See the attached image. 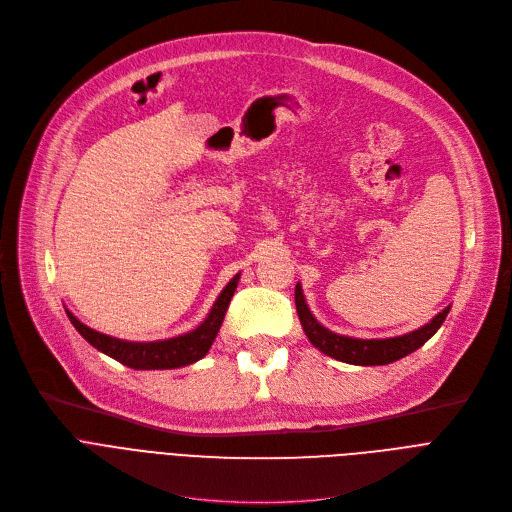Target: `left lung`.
I'll return each mask as SVG.
<instances>
[{"instance_id": "obj_1", "label": "left lung", "mask_w": 512, "mask_h": 512, "mask_svg": "<svg viewBox=\"0 0 512 512\" xmlns=\"http://www.w3.org/2000/svg\"><path fill=\"white\" fill-rule=\"evenodd\" d=\"M294 303H297L301 326H303L307 338L311 340V344L315 348H319L324 355L344 361V363H351V365H388L392 361H398L402 357L415 353L419 346H423L440 330V326L444 324V319L450 311V307H446L442 313H438L432 321H429V324H425L423 328H419L411 334H405V336L386 338V340H359V338L334 334L328 328L317 324V319L311 315V311L305 303L303 290L299 284H297V288H294Z\"/></svg>"}]
</instances>
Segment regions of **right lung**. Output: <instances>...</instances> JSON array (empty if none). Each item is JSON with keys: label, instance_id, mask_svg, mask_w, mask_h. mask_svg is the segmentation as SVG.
Returning a JSON list of instances; mask_svg holds the SVG:
<instances>
[{"label": "right lung", "instance_id": "right-lung-1", "mask_svg": "<svg viewBox=\"0 0 512 512\" xmlns=\"http://www.w3.org/2000/svg\"><path fill=\"white\" fill-rule=\"evenodd\" d=\"M238 278L240 276H234L228 282V286L222 290L218 301L213 303L207 319L197 330L188 332L184 336H178V338H170V340H159V342L118 340V338L105 336L101 332H95V330L87 328L85 324H80V321L70 311H66V313H68V319L72 321V326L78 330L80 336H83L89 344H93L97 351L120 361L126 367H132V369L184 367V365H191V363H195V361H199L207 355L215 336H218V332H220V326H222L224 315L228 311L230 299H232V294L238 286Z\"/></svg>", "mask_w": 512, "mask_h": 512}]
</instances>
